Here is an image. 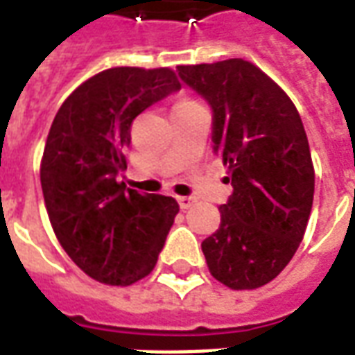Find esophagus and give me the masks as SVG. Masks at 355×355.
<instances>
[{
    "mask_svg": "<svg viewBox=\"0 0 355 355\" xmlns=\"http://www.w3.org/2000/svg\"><path fill=\"white\" fill-rule=\"evenodd\" d=\"M177 201L180 205V209H190L191 205L196 203V199L188 198V196H180V198H177Z\"/></svg>",
    "mask_w": 355,
    "mask_h": 355,
    "instance_id": "obj_1",
    "label": "esophagus"
}]
</instances>
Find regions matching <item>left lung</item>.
Returning a JSON list of instances; mask_svg holds the SVG:
<instances>
[{
	"label": "left lung",
	"instance_id": "1",
	"mask_svg": "<svg viewBox=\"0 0 355 355\" xmlns=\"http://www.w3.org/2000/svg\"><path fill=\"white\" fill-rule=\"evenodd\" d=\"M178 77L212 109V150L233 193L205 259L231 290L278 277L303 241L314 198L309 139L295 105L263 71L241 58L178 65Z\"/></svg>",
	"mask_w": 355,
	"mask_h": 355
}]
</instances>
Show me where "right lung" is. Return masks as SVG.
<instances>
[{"label":"right lung","instance_id":"add662e5","mask_svg":"<svg viewBox=\"0 0 355 355\" xmlns=\"http://www.w3.org/2000/svg\"><path fill=\"white\" fill-rule=\"evenodd\" d=\"M178 90L167 67H112L80 84L52 122L41 162L46 212L67 256L97 282H137L164 248L178 203L118 177L131 122Z\"/></svg>","mask_w":355,"mask_h":355}]
</instances>
